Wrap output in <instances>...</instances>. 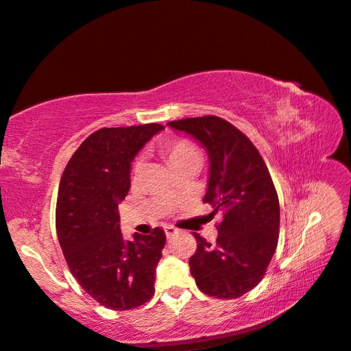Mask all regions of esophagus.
Listing matches in <instances>:
<instances>
[{"instance_id": "obj_1", "label": "esophagus", "mask_w": 351, "mask_h": 351, "mask_svg": "<svg viewBox=\"0 0 351 351\" xmlns=\"http://www.w3.org/2000/svg\"><path fill=\"white\" fill-rule=\"evenodd\" d=\"M165 232H166V237L170 238V237H173L178 232V229L175 226H172V225H166L165 226Z\"/></svg>"}]
</instances>
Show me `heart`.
Wrapping results in <instances>:
<instances>
[{"instance_id":"heart-1","label":"heart","mask_w":351,"mask_h":351,"mask_svg":"<svg viewBox=\"0 0 351 351\" xmlns=\"http://www.w3.org/2000/svg\"><path fill=\"white\" fill-rule=\"evenodd\" d=\"M166 153H167L170 163H172L173 166L179 162H184V160H186V158L199 157V152H198L197 145L184 138L175 139V141L167 144ZM141 167H143V158L138 157V158H135V162L132 165V172L136 175L139 170H141Z\"/></svg>"}]
</instances>
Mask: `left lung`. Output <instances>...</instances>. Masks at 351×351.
I'll return each mask as SVG.
<instances>
[{
    "label": "left lung",
    "instance_id": "obj_1",
    "mask_svg": "<svg viewBox=\"0 0 351 351\" xmlns=\"http://www.w3.org/2000/svg\"><path fill=\"white\" fill-rule=\"evenodd\" d=\"M193 135L210 157L204 203L222 212L216 243L194 234L189 269L199 291L223 300L244 295L262 281L279 237V199L258 149L239 129L217 116L169 122Z\"/></svg>",
    "mask_w": 351,
    "mask_h": 351
}]
</instances>
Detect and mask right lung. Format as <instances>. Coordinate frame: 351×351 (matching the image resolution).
Masks as SVG:
<instances>
[{"label": "right lung", "mask_w": 351, "mask_h": 351, "mask_svg": "<svg viewBox=\"0 0 351 351\" xmlns=\"http://www.w3.org/2000/svg\"><path fill=\"white\" fill-rule=\"evenodd\" d=\"M162 129L158 123L98 129L79 145L60 179V247L77 284L107 308H136L154 295L165 231L154 228L126 241L117 204L131 188L134 157Z\"/></svg>", "instance_id": "add662e5"}]
</instances>
